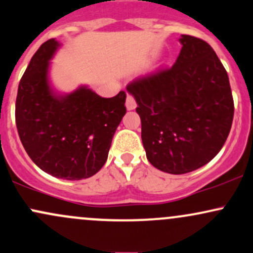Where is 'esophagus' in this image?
<instances>
[{
    "label": "esophagus",
    "mask_w": 253,
    "mask_h": 253,
    "mask_svg": "<svg viewBox=\"0 0 253 253\" xmlns=\"http://www.w3.org/2000/svg\"><path fill=\"white\" fill-rule=\"evenodd\" d=\"M135 107H137V102H135L134 97L131 96V95H127V98H126V108L128 110H133L135 109Z\"/></svg>",
    "instance_id": "1"
}]
</instances>
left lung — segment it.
<instances>
[{
  "instance_id": "1",
  "label": "left lung",
  "mask_w": 253,
  "mask_h": 253,
  "mask_svg": "<svg viewBox=\"0 0 253 253\" xmlns=\"http://www.w3.org/2000/svg\"><path fill=\"white\" fill-rule=\"evenodd\" d=\"M171 67L127 85L137 101L141 140L155 168L185 174L203 167L222 149L234 115L227 71L207 42L181 35Z\"/></svg>"
}]
</instances>
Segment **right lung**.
Listing matches in <instances>:
<instances>
[{
  "label": "right lung",
  "instance_id": "1",
  "mask_svg": "<svg viewBox=\"0 0 253 253\" xmlns=\"http://www.w3.org/2000/svg\"><path fill=\"white\" fill-rule=\"evenodd\" d=\"M59 45L46 41L30 61L18 87L16 128L27 155L42 170L59 179H86L107 161L126 114V92L103 98L82 86L69 95H55L48 68Z\"/></svg>",
  "mask_w": 253,
  "mask_h": 253
}]
</instances>
